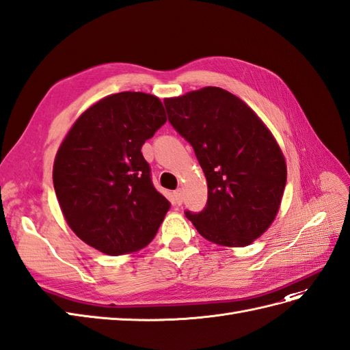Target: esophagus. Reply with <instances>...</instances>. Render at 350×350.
<instances>
[{
    "mask_svg": "<svg viewBox=\"0 0 350 350\" xmlns=\"http://www.w3.org/2000/svg\"><path fill=\"white\" fill-rule=\"evenodd\" d=\"M173 196H174V204L176 205H182L183 202V195H182V191L177 189L173 192Z\"/></svg>",
    "mask_w": 350,
    "mask_h": 350,
    "instance_id": "1",
    "label": "esophagus"
}]
</instances>
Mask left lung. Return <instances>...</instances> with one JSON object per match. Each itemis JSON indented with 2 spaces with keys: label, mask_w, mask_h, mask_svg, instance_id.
I'll use <instances>...</instances> for the list:
<instances>
[{
  "label": "left lung",
  "mask_w": 350,
  "mask_h": 350,
  "mask_svg": "<svg viewBox=\"0 0 350 350\" xmlns=\"http://www.w3.org/2000/svg\"><path fill=\"white\" fill-rule=\"evenodd\" d=\"M164 105L207 178L204 210H186L185 216L211 243L252 244L273 221L286 182L285 159L271 131L241 98L219 87L165 98Z\"/></svg>",
  "instance_id": "1"
}]
</instances>
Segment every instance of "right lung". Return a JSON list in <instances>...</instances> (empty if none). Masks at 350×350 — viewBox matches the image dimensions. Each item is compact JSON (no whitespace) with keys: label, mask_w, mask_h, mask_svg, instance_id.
Here are the masks:
<instances>
[{"label":"right lung","mask_w":350,"mask_h":350,"mask_svg":"<svg viewBox=\"0 0 350 350\" xmlns=\"http://www.w3.org/2000/svg\"><path fill=\"white\" fill-rule=\"evenodd\" d=\"M165 121L158 97L122 92L88 107L68 133L53 183L68 225L85 244L120 256L157 235L170 202L152 183L142 146Z\"/></svg>","instance_id":"right-lung-1"}]
</instances>
